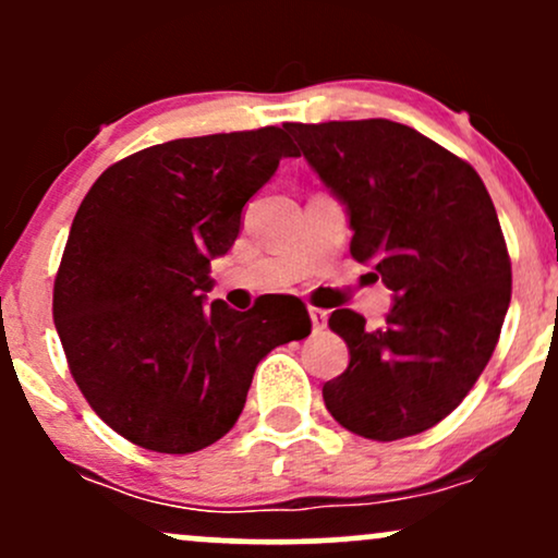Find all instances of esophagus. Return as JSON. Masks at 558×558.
<instances>
[{
	"label": "esophagus",
	"instance_id": "1",
	"mask_svg": "<svg viewBox=\"0 0 558 558\" xmlns=\"http://www.w3.org/2000/svg\"><path fill=\"white\" fill-rule=\"evenodd\" d=\"M310 319H312V328H315V332L325 330V325H328V312L317 310V306H310Z\"/></svg>",
	"mask_w": 558,
	"mask_h": 558
}]
</instances>
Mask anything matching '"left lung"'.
<instances>
[{
	"mask_svg": "<svg viewBox=\"0 0 558 558\" xmlns=\"http://www.w3.org/2000/svg\"><path fill=\"white\" fill-rule=\"evenodd\" d=\"M345 204L351 257L393 291L383 328L354 310L328 319L349 367L323 386L328 412L369 440L448 417L483 375L511 301V259L472 165L393 120L286 123Z\"/></svg>",
	"mask_w": 558,
	"mask_h": 558,
	"instance_id": "left-lung-1",
	"label": "left lung"
}]
</instances>
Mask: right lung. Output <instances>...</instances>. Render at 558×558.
I'll use <instances>...</instances> for the list:
<instances>
[{
  "label": "right lung",
  "mask_w": 558,
  "mask_h": 558,
  "mask_svg": "<svg viewBox=\"0 0 558 558\" xmlns=\"http://www.w3.org/2000/svg\"><path fill=\"white\" fill-rule=\"evenodd\" d=\"M296 157L283 128L175 138L120 159L75 213L52 315L81 393L114 433L159 453L213 446L239 420L257 364L312 323L296 296L248 312L207 304L209 262L243 204Z\"/></svg>",
  "instance_id": "obj_1"
}]
</instances>
